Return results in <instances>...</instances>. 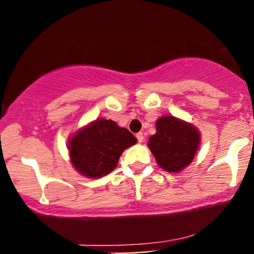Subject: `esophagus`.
<instances>
[{
	"instance_id": "esophagus-1",
	"label": "esophagus",
	"mask_w": 254,
	"mask_h": 254,
	"mask_svg": "<svg viewBox=\"0 0 254 254\" xmlns=\"http://www.w3.org/2000/svg\"><path fill=\"white\" fill-rule=\"evenodd\" d=\"M136 137H137V141L139 142V143H142V142H143V139H144V136H143V133L142 132H138L136 135Z\"/></svg>"
}]
</instances>
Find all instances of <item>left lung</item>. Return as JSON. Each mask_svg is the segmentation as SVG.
Segmentation results:
<instances>
[{"label": "left lung", "instance_id": "8db88e82", "mask_svg": "<svg viewBox=\"0 0 254 254\" xmlns=\"http://www.w3.org/2000/svg\"><path fill=\"white\" fill-rule=\"evenodd\" d=\"M155 125L156 132L149 137L148 147L157 165L170 173L182 172L193 161L199 149V130L173 116H162Z\"/></svg>", "mask_w": 254, "mask_h": 254}]
</instances>
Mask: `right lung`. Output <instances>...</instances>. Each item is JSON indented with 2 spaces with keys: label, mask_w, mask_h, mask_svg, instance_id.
I'll list each match as a JSON object with an SVG mask.
<instances>
[{
  "label": "right lung",
  "mask_w": 254,
  "mask_h": 254,
  "mask_svg": "<svg viewBox=\"0 0 254 254\" xmlns=\"http://www.w3.org/2000/svg\"><path fill=\"white\" fill-rule=\"evenodd\" d=\"M136 142L129 130L111 119L100 118L69 137V157L81 176L95 179L115 170L123 151Z\"/></svg>",
  "instance_id": "right-lung-1"
}]
</instances>
